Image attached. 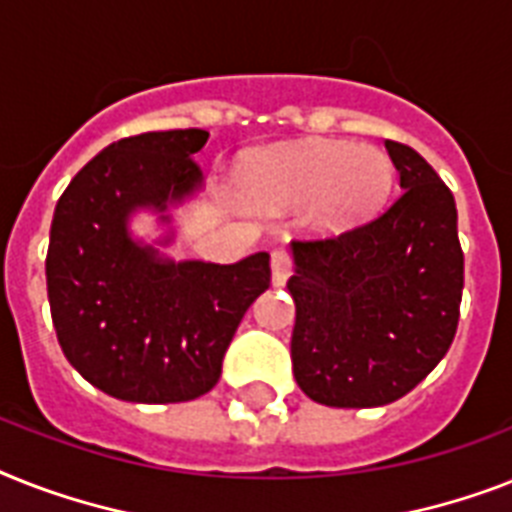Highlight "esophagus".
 Wrapping results in <instances>:
<instances>
[{"instance_id": "obj_1", "label": "esophagus", "mask_w": 512, "mask_h": 512, "mask_svg": "<svg viewBox=\"0 0 512 512\" xmlns=\"http://www.w3.org/2000/svg\"><path fill=\"white\" fill-rule=\"evenodd\" d=\"M292 252L286 247H278L273 249V255H270V270H273V284L276 286H284L289 273H292Z\"/></svg>"}]
</instances>
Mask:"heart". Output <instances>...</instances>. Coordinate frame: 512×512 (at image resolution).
Returning <instances> with one entry per match:
<instances>
[{
	"label": "heart",
	"mask_w": 512,
	"mask_h": 512,
	"mask_svg": "<svg viewBox=\"0 0 512 512\" xmlns=\"http://www.w3.org/2000/svg\"><path fill=\"white\" fill-rule=\"evenodd\" d=\"M392 168L378 149L313 141L276 149L249 162L242 189L260 210L315 205L323 220L342 223L384 197Z\"/></svg>",
	"instance_id": "1"
}]
</instances>
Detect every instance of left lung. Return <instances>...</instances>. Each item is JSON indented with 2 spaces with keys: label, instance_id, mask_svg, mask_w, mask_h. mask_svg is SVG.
Here are the masks:
<instances>
[{
  "label": "left lung",
  "instance_id": "1",
  "mask_svg": "<svg viewBox=\"0 0 512 512\" xmlns=\"http://www.w3.org/2000/svg\"><path fill=\"white\" fill-rule=\"evenodd\" d=\"M402 191L365 223L294 239L292 368L328 407L405 397L447 355L460 321L455 197L415 149L386 139Z\"/></svg>",
  "mask_w": 512,
  "mask_h": 512
}]
</instances>
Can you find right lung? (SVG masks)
<instances>
[{"label": "right lung", "mask_w": 512, "mask_h": 512, "mask_svg": "<svg viewBox=\"0 0 512 512\" xmlns=\"http://www.w3.org/2000/svg\"><path fill=\"white\" fill-rule=\"evenodd\" d=\"M202 128L120 139L86 162L54 207L47 294L68 363L110 397L189 402L218 384L247 307L270 286V255L234 265L168 263L126 231L136 207L165 210L202 181Z\"/></svg>", "instance_id": "add662e5"}]
</instances>
